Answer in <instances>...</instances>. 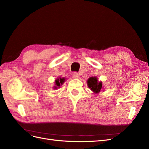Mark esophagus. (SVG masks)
<instances>
[{"label":"esophagus","mask_w":149,"mask_h":149,"mask_svg":"<svg viewBox=\"0 0 149 149\" xmlns=\"http://www.w3.org/2000/svg\"><path fill=\"white\" fill-rule=\"evenodd\" d=\"M73 77L74 79H78L79 78V74L78 73H76V72H74L73 74Z\"/></svg>","instance_id":"1"}]
</instances>
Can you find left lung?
Segmentation results:
<instances>
[{
	"label": "left lung",
	"mask_w": 149,
	"mask_h": 149,
	"mask_svg": "<svg viewBox=\"0 0 149 149\" xmlns=\"http://www.w3.org/2000/svg\"><path fill=\"white\" fill-rule=\"evenodd\" d=\"M88 88L91 90L94 94H98L103 89V86L101 81H98L96 76H92L88 78L87 81Z\"/></svg>",
	"instance_id": "1"
}]
</instances>
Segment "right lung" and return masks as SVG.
<instances>
[{"mask_svg":"<svg viewBox=\"0 0 149 149\" xmlns=\"http://www.w3.org/2000/svg\"><path fill=\"white\" fill-rule=\"evenodd\" d=\"M66 81L65 78H61L60 76V78H58L56 79L55 81V86H53L54 89H56L58 88H60V86H61L64 83V82Z\"/></svg>","mask_w":149,"mask_h":149,"instance_id":"right-lung-1","label":"right lung"}]
</instances>
